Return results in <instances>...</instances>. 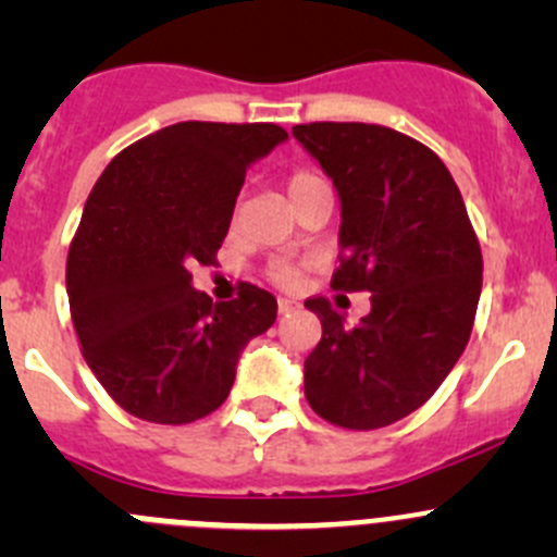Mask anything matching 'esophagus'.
I'll return each instance as SVG.
<instances>
[{"instance_id":"34e87169","label":"esophagus","mask_w":557,"mask_h":557,"mask_svg":"<svg viewBox=\"0 0 557 557\" xmlns=\"http://www.w3.org/2000/svg\"><path fill=\"white\" fill-rule=\"evenodd\" d=\"M277 307H280V312L288 314V312H294L296 307H299V301H294V299H288V296H283V299L277 301Z\"/></svg>"}]
</instances>
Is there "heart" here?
Masks as SVG:
<instances>
[{"mask_svg": "<svg viewBox=\"0 0 557 557\" xmlns=\"http://www.w3.org/2000/svg\"><path fill=\"white\" fill-rule=\"evenodd\" d=\"M318 180H323V177H320V174H314V172H307V170L290 174V180H288V196H296V194H299V190L310 188V185L318 183ZM267 274H269V280H272V283L285 285V288H290V285H296V280H299L301 269L296 267L294 261H288V258H277V261L269 263Z\"/></svg>", "mask_w": 557, "mask_h": 557, "instance_id": "obj_1", "label": "heart"}]
</instances>
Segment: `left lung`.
Segmentation results:
<instances>
[{"instance_id": "left-lung-1", "label": "left lung", "mask_w": 557, "mask_h": 557, "mask_svg": "<svg viewBox=\"0 0 557 557\" xmlns=\"http://www.w3.org/2000/svg\"><path fill=\"white\" fill-rule=\"evenodd\" d=\"M294 137L334 180L342 205L331 288L369 290L347 329L314 296L323 336L305 361V396L329 423L372 431L423 407L458 363L482 290V250L440 156L377 123H299Z\"/></svg>"}]
</instances>
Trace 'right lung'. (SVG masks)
I'll return each mask as SVG.
<instances>
[{"instance_id":"obj_1","label":"right lung","mask_w":557,"mask_h":557,"mask_svg":"<svg viewBox=\"0 0 557 557\" xmlns=\"http://www.w3.org/2000/svg\"><path fill=\"white\" fill-rule=\"evenodd\" d=\"M288 139L274 123L183 121L107 164L66 258V294L83 358L112 401L148 423L215 412L239 352L277 318V299L239 285L212 305L190 285L215 261L247 166Z\"/></svg>"}]
</instances>
